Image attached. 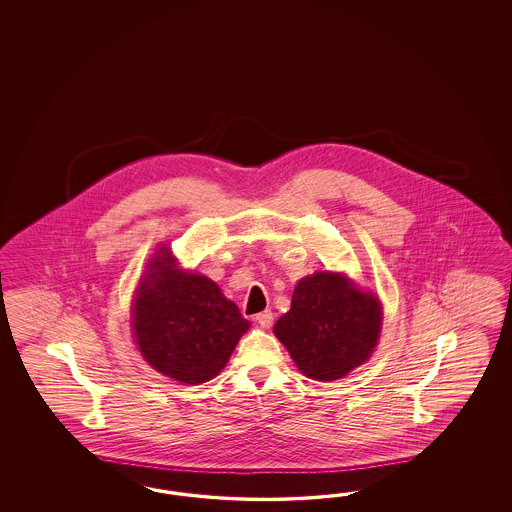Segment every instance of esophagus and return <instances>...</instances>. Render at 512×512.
I'll return each mask as SVG.
<instances>
[{
  "label": "esophagus",
  "instance_id": "34e87169",
  "mask_svg": "<svg viewBox=\"0 0 512 512\" xmlns=\"http://www.w3.org/2000/svg\"><path fill=\"white\" fill-rule=\"evenodd\" d=\"M255 321H257L259 325L263 326V328H270L272 323H274V313L270 310L261 311V313H257Z\"/></svg>",
  "mask_w": 512,
  "mask_h": 512
}]
</instances>
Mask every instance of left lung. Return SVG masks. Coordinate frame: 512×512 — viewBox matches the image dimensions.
<instances>
[{"label":"left lung","mask_w":512,"mask_h":512,"mask_svg":"<svg viewBox=\"0 0 512 512\" xmlns=\"http://www.w3.org/2000/svg\"><path fill=\"white\" fill-rule=\"evenodd\" d=\"M381 328V306L370 293L332 272H317L296 285L291 310L274 334L300 372L334 381L366 362Z\"/></svg>","instance_id":"left-lung-1"}]
</instances>
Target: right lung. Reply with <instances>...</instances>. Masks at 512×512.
Returning a JSON list of instances; mask_svg holds the SVG:
<instances>
[{
    "label": "right lung",
    "instance_id": "1",
    "mask_svg": "<svg viewBox=\"0 0 512 512\" xmlns=\"http://www.w3.org/2000/svg\"><path fill=\"white\" fill-rule=\"evenodd\" d=\"M172 261L169 251L155 257L140 281L135 338L157 372L199 385L223 370L249 323L214 281L172 270Z\"/></svg>",
    "mask_w": 512,
    "mask_h": 512
}]
</instances>
